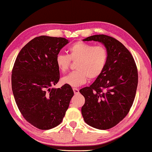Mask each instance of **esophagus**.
Listing matches in <instances>:
<instances>
[{
  "instance_id": "esophagus-1",
  "label": "esophagus",
  "mask_w": 152,
  "mask_h": 152,
  "mask_svg": "<svg viewBox=\"0 0 152 152\" xmlns=\"http://www.w3.org/2000/svg\"><path fill=\"white\" fill-rule=\"evenodd\" d=\"M73 91H74V94H78V93H79V90H78V88H73Z\"/></svg>"
}]
</instances>
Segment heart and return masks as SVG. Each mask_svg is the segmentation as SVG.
<instances>
[{"label": "heart", "instance_id": "1", "mask_svg": "<svg viewBox=\"0 0 152 152\" xmlns=\"http://www.w3.org/2000/svg\"><path fill=\"white\" fill-rule=\"evenodd\" d=\"M68 53V55H57L55 63L60 72H65L68 69L71 60L77 61V70L62 77L61 80L62 84L72 87L84 85L88 78H97L104 70L107 61V50L102 45L94 46L90 43L78 41L69 47Z\"/></svg>", "mask_w": 152, "mask_h": 152}]
</instances>
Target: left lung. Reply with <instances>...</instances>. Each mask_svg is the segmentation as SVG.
Masks as SVG:
<instances>
[{
	"label": "left lung",
	"mask_w": 152,
	"mask_h": 152,
	"mask_svg": "<svg viewBox=\"0 0 152 152\" xmlns=\"http://www.w3.org/2000/svg\"><path fill=\"white\" fill-rule=\"evenodd\" d=\"M83 40L102 43L108 58L102 74L90 86L80 90L85 99L82 115L89 126L109 129L128 114L133 103L138 84L135 62L129 50L109 36L93 35Z\"/></svg>",
	"instance_id": "8db88e82"
}]
</instances>
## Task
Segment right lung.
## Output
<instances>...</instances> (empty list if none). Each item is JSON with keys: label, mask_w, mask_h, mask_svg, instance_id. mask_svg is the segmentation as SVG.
<instances>
[{"label": "right lung", "mask_w": 152, "mask_h": 152, "mask_svg": "<svg viewBox=\"0 0 152 152\" xmlns=\"http://www.w3.org/2000/svg\"><path fill=\"white\" fill-rule=\"evenodd\" d=\"M67 43L64 38L36 37L21 49L14 64L11 86L16 104L24 118L39 129L58 126L74 95L69 85L50 88L59 80L55 58Z\"/></svg>", "instance_id": "add662e5"}]
</instances>
